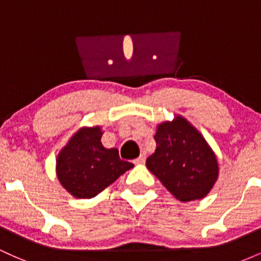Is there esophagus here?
<instances>
[{
    "label": "esophagus",
    "instance_id": "obj_1",
    "mask_svg": "<svg viewBox=\"0 0 261 261\" xmlns=\"http://www.w3.org/2000/svg\"><path fill=\"white\" fill-rule=\"evenodd\" d=\"M145 161H146V155L141 154L139 158H136V160L134 161V163L135 164H143V163H145Z\"/></svg>",
    "mask_w": 261,
    "mask_h": 261
}]
</instances>
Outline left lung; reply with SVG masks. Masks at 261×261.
I'll return each mask as SVG.
<instances>
[{
    "mask_svg": "<svg viewBox=\"0 0 261 261\" xmlns=\"http://www.w3.org/2000/svg\"><path fill=\"white\" fill-rule=\"evenodd\" d=\"M154 140L157 147L146 166L167 190L182 202L207 195L218 178V163L202 135L178 115L158 125Z\"/></svg>",
    "mask_w": 261,
    "mask_h": 261,
    "instance_id": "left-lung-1",
    "label": "left lung"
}]
</instances>
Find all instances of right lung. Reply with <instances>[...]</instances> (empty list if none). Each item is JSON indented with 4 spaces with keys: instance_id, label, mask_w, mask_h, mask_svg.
<instances>
[{
    "instance_id": "add662e5",
    "label": "right lung",
    "mask_w": 261,
    "mask_h": 261,
    "mask_svg": "<svg viewBox=\"0 0 261 261\" xmlns=\"http://www.w3.org/2000/svg\"><path fill=\"white\" fill-rule=\"evenodd\" d=\"M101 135L99 126L80 128L58 155L59 181L77 199L94 197L134 167L116 148L104 147Z\"/></svg>"
}]
</instances>
